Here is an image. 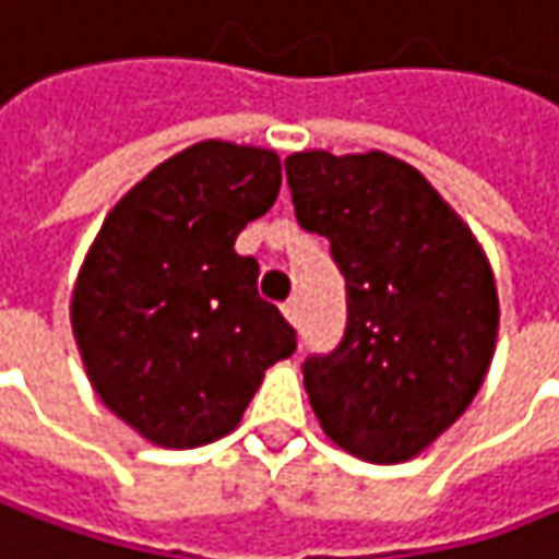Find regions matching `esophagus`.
<instances>
[{
  "label": "esophagus",
  "mask_w": 559,
  "mask_h": 559,
  "mask_svg": "<svg viewBox=\"0 0 559 559\" xmlns=\"http://www.w3.org/2000/svg\"><path fill=\"white\" fill-rule=\"evenodd\" d=\"M283 314H286V321L293 324V328H299V321H301V311H299V301L293 299V301H286L283 305Z\"/></svg>",
  "instance_id": "34e87169"
}]
</instances>
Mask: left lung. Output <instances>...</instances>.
Instances as JSON below:
<instances>
[{
  "instance_id": "8db88e82",
  "label": "left lung",
  "mask_w": 559,
  "mask_h": 559,
  "mask_svg": "<svg viewBox=\"0 0 559 559\" xmlns=\"http://www.w3.org/2000/svg\"><path fill=\"white\" fill-rule=\"evenodd\" d=\"M286 180L305 231L346 280L337 349L301 362L311 411L343 452L419 455L467 411L499 331L493 270L432 183L384 152H296Z\"/></svg>"
}]
</instances>
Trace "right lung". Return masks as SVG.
<instances>
[{"instance_id":"add662e5","label":"right lung","mask_w":559,"mask_h":559,"mask_svg":"<svg viewBox=\"0 0 559 559\" xmlns=\"http://www.w3.org/2000/svg\"><path fill=\"white\" fill-rule=\"evenodd\" d=\"M280 155L206 140L162 162L107 213L72 293V334L98 397L162 449L238 426L296 331L258 296L235 238L280 193Z\"/></svg>"}]
</instances>
